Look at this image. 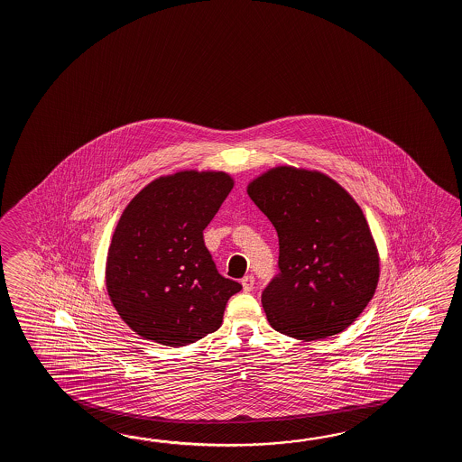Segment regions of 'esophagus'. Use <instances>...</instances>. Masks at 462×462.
<instances>
[{
  "label": "esophagus",
  "mask_w": 462,
  "mask_h": 462,
  "mask_svg": "<svg viewBox=\"0 0 462 462\" xmlns=\"http://www.w3.org/2000/svg\"><path fill=\"white\" fill-rule=\"evenodd\" d=\"M241 284H243V289H245V292H251L254 289V277L253 275H245L241 279Z\"/></svg>",
  "instance_id": "obj_1"
}]
</instances>
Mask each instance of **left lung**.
Wrapping results in <instances>:
<instances>
[{"instance_id":"obj_1","label":"left lung","mask_w":462,"mask_h":462,"mask_svg":"<svg viewBox=\"0 0 462 462\" xmlns=\"http://www.w3.org/2000/svg\"><path fill=\"white\" fill-rule=\"evenodd\" d=\"M247 195L279 236V274L261 295L271 327L305 342L344 332L380 277L362 208L332 178L294 167L265 171Z\"/></svg>"}]
</instances>
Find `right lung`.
<instances>
[{
    "label": "right lung",
    "instance_id": "right-lung-1",
    "mask_svg": "<svg viewBox=\"0 0 462 462\" xmlns=\"http://www.w3.org/2000/svg\"><path fill=\"white\" fill-rule=\"evenodd\" d=\"M225 171L187 170L148 183L124 209L106 265L108 297L140 337L168 346L217 332L243 285L217 273L203 231L233 189Z\"/></svg>",
    "mask_w": 462,
    "mask_h": 462
}]
</instances>
